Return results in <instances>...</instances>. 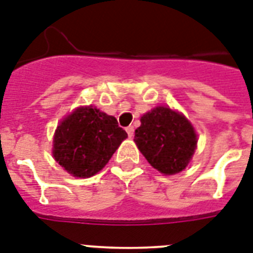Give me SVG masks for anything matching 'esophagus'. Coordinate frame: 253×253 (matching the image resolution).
<instances>
[{"label": "esophagus", "mask_w": 253, "mask_h": 253, "mask_svg": "<svg viewBox=\"0 0 253 253\" xmlns=\"http://www.w3.org/2000/svg\"><path fill=\"white\" fill-rule=\"evenodd\" d=\"M127 131V135H128V137H132L133 136V131H135V128H133V126H128L126 128Z\"/></svg>", "instance_id": "34e87169"}]
</instances>
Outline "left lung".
Segmentation results:
<instances>
[{"label": "left lung", "instance_id": "8db88e82", "mask_svg": "<svg viewBox=\"0 0 253 253\" xmlns=\"http://www.w3.org/2000/svg\"><path fill=\"white\" fill-rule=\"evenodd\" d=\"M140 122L133 141L147 161L166 175L186 169L198 144L190 121L179 112L157 106L145 113Z\"/></svg>", "mask_w": 253, "mask_h": 253}]
</instances>
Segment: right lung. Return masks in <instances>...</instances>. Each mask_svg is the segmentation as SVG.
<instances>
[{"instance_id": "1", "label": "right lung", "mask_w": 253, "mask_h": 253, "mask_svg": "<svg viewBox=\"0 0 253 253\" xmlns=\"http://www.w3.org/2000/svg\"><path fill=\"white\" fill-rule=\"evenodd\" d=\"M127 132L113 116L93 106H80L57 127L53 157L77 178H89L112 159Z\"/></svg>"}]
</instances>
